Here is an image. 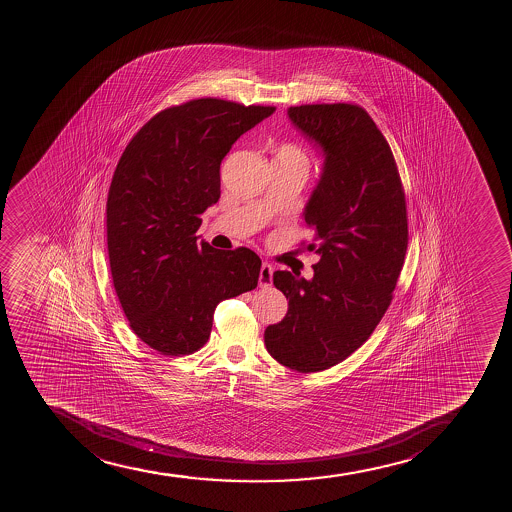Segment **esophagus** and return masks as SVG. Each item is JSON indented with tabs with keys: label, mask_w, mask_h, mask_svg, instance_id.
Here are the masks:
<instances>
[{
	"label": "esophagus",
	"mask_w": 512,
	"mask_h": 512,
	"mask_svg": "<svg viewBox=\"0 0 512 512\" xmlns=\"http://www.w3.org/2000/svg\"><path fill=\"white\" fill-rule=\"evenodd\" d=\"M271 280H273V268H271L270 263H263L261 270H259V285L268 287V285H271Z\"/></svg>",
	"instance_id": "1"
}]
</instances>
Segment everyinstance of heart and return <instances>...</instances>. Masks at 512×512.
Returning <instances> with one entry per match:
<instances>
[{
  "mask_svg": "<svg viewBox=\"0 0 512 512\" xmlns=\"http://www.w3.org/2000/svg\"><path fill=\"white\" fill-rule=\"evenodd\" d=\"M275 160L282 162V164L304 167V169H307V165H309L306 152L299 145L292 143V141H283V143L278 145L277 152H275Z\"/></svg>",
  "mask_w": 512,
  "mask_h": 512,
  "instance_id": "obj_1",
  "label": "heart"
}]
</instances>
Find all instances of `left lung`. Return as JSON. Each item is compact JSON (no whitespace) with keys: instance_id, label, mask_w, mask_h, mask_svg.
I'll return each instance as SVG.
<instances>
[{"instance_id":"1","label":"left lung","mask_w":512,"mask_h":512,"mask_svg":"<svg viewBox=\"0 0 512 512\" xmlns=\"http://www.w3.org/2000/svg\"><path fill=\"white\" fill-rule=\"evenodd\" d=\"M288 118L324 152L304 218L316 251L312 280L275 271L285 318L265 331L266 350L292 371H326L369 340L393 300L405 263L408 215L393 152L357 104H306Z\"/></svg>"}]
</instances>
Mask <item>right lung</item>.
<instances>
[{"instance_id": "add662e5", "label": "right lung", "mask_w": 512, "mask_h": 512, "mask_svg": "<svg viewBox=\"0 0 512 512\" xmlns=\"http://www.w3.org/2000/svg\"><path fill=\"white\" fill-rule=\"evenodd\" d=\"M273 112L213 97L167 107L116 165L106 205L112 283L130 328L162 355L200 350L218 302L258 285V254L213 249L196 232L220 198L225 155Z\"/></svg>"}]
</instances>
